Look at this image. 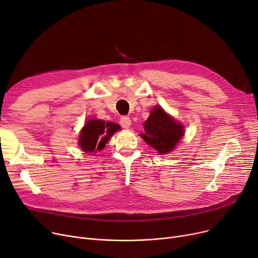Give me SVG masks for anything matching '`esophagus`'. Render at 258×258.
<instances>
[{
  "label": "esophagus",
  "instance_id": "1",
  "mask_svg": "<svg viewBox=\"0 0 258 258\" xmlns=\"http://www.w3.org/2000/svg\"><path fill=\"white\" fill-rule=\"evenodd\" d=\"M120 124H121V126H123L124 128H128L130 125H131V119H130V117L122 116L120 118Z\"/></svg>",
  "mask_w": 258,
  "mask_h": 258
}]
</instances>
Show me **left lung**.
<instances>
[{"label":"left lung","instance_id":"left-lung-1","mask_svg":"<svg viewBox=\"0 0 258 258\" xmlns=\"http://www.w3.org/2000/svg\"><path fill=\"white\" fill-rule=\"evenodd\" d=\"M183 125L177 123L161 106H156L144 123L143 140L159 154L172 151L183 136Z\"/></svg>","mask_w":258,"mask_h":258}]
</instances>
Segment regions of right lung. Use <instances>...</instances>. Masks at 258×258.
I'll return each instance as SVG.
<instances>
[{
    "label": "right lung",
    "instance_id": "right-lung-1",
    "mask_svg": "<svg viewBox=\"0 0 258 258\" xmlns=\"http://www.w3.org/2000/svg\"><path fill=\"white\" fill-rule=\"evenodd\" d=\"M120 130L114 122H105L98 119H90L85 124L79 136V145L83 151L93 153L101 151L112 135Z\"/></svg>",
    "mask_w": 258,
    "mask_h": 258
}]
</instances>
